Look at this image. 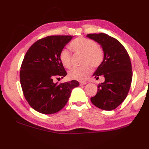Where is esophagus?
<instances>
[{
  "label": "esophagus",
  "mask_w": 149,
  "mask_h": 149,
  "mask_svg": "<svg viewBox=\"0 0 149 149\" xmlns=\"http://www.w3.org/2000/svg\"><path fill=\"white\" fill-rule=\"evenodd\" d=\"M79 84H80L81 86H83V85L86 84V82H84V81H81L80 83H79Z\"/></svg>",
  "instance_id": "esophagus-1"
}]
</instances>
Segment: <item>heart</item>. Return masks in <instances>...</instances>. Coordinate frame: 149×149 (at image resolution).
<instances>
[{
    "instance_id": "b5f03b06",
    "label": "heart",
    "mask_w": 149,
    "mask_h": 149,
    "mask_svg": "<svg viewBox=\"0 0 149 149\" xmlns=\"http://www.w3.org/2000/svg\"><path fill=\"white\" fill-rule=\"evenodd\" d=\"M72 50L75 54H83L82 64L79 67H74L68 72V77L73 79L84 81L92 71L91 66L97 68L102 64L104 58L103 49L93 40L84 37H79L70 43ZM59 60L66 68L72 66V53L63 49L59 53Z\"/></svg>"
}]
</instances>
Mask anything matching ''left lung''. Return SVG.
I'll list each match as a JSON object with an SVG mask.
<instances>
[{
  "mask_svg": "<svg viewBox=\"0 0 149 149\" xmlns=\"http://www.w3.org/2000/svg\"><path fill=\"white\" fill-rule=\"evenodd\" d=\"M87 37L99 43L104 52V61L93 76L98 79L102 75L105 81L98 85L97 93L91 101L103 110L115 109L125 99L130 89L132 78L130 57L119 41L105 33L88 34Z\"/></svg>",
  "mask_w": 149,
  "mask_h": 149,
  "instance_id": "8db88e82",
  "label": "left lung"
}]
</instances>
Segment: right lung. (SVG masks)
I'll use <instances>...</instances> for the list:
<instances>
[{
	"mask_svg": "<svg viewBox=\"0 0 149 149\" xmlns=\"http://www.w3.org/2000/svg\"><path fill=\"white\" fill-rule=\"evenodd\" d=\"M72 36H49L40 39L28 49L22 61L20 80L22 91L30 106L39 113L58 112L67 103L75 80L55 83L67 74L59 60V53Z\"/></svg>",
	"mask_w": 149,
	"mask_h": 149,
	"instance_id": "obj_1",
	"label": "right lung"
}]
</instances>
